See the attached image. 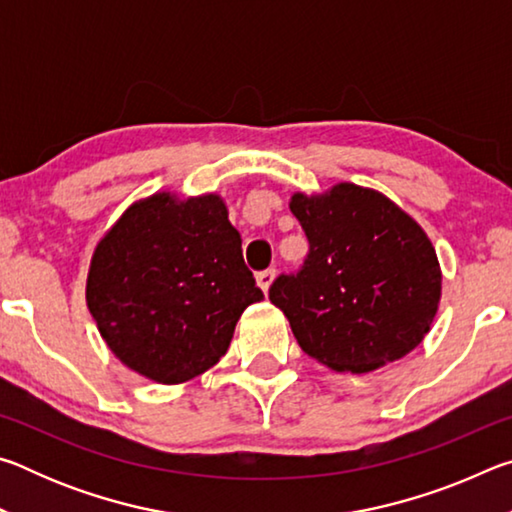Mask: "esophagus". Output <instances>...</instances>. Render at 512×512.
<instances>
[{
	"label": "esophagus",
	"instance_id": "1",
	"mask_svg": "<svg viewBox=\"0 0 512 512\" xmlns=\"http://www.w3.org/2000/svg\"><path fill=\"white\" fill-rule=\"evenodd\" d=\"M273 280H275V271H273V268H268V271L257 273V284H259V289H262L264 293H268V289H271Z\"/></svg>",
	"mask_w": 512,
	"mask_h": 512
}]
</instances>
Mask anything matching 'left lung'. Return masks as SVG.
Returning a JSON list of instances; mask_svg holds the SVG:
<instances>
[{
    "mask_svg": "<svg viewBox=\"0 0 512 512\" xmlns=\"http://www.w3.org/2000/svg\"><path fill=\"white\" fill-rule=\"evenodd\" d=\"M289 207L309 239L298 275L268 298L311 359L366 375L418 348L436 318L443 271L427 232L377 189L339 183L293 192Z\"/></svg>",
    "mask_w": 512,
    "mask_h": 512,
    "instance_id": "left-lung-1",
    "label": "left lung"
}]
</instances>
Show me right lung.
I'll return each mask as SVG.
<instances>
[{"label":"right lung","mask_w":512,"mask_h":512,"mask_svg":"<svg viewBox=\"0 0 512 512\" xmlns=\"http://www.w3.org/2000/svg\"><path fill=\"white\" fill-rule=\"evenodd\" d=\"M262 298L219 194L164 189L131 203L94 246L85 280L110 352L164 386L219 363L244 309Z\"/></svg>","instance_id":"1"}]
</instances>
